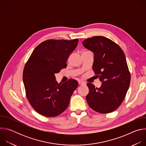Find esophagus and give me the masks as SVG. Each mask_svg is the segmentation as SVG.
Here are the masks:
<instances>
[{"instance_id":"obj_1","label":"esophagus","mask_w":146,"mask_h":146,"mask_svg":"<svg viewBox=\"0 0 146 146\" xmlns=\"http://www.w3.org/2000/svg\"><path fill=\"white\" fill-rule=\"evenodd\" d=\"M78 84L79 85L82 86V85H85L86 84V82H84V81H78Z\"/></svg>"}]
</instances>
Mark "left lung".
I'll use <instances>...</instances> for the list:
<instances>
[{
	"label": "left lung",
	"mask_w": 146,
	"mask_h": 146,
	"mask_svg": "<svg viewBox=\"0 0 146 146\" xmlns=\"http://www.w3.org/2000/svg\"><path fill=\"white\" fill-rule=\"evenodd\" d=\"M82 44L94 53L93 70L102 81L99 88L87 83V102L95 111L111 113L121 105L130 84L131 74L125 56L117 43L104 36L88 38Z\"/></svg>",
	"instance_id": "left-lung-1"
}]
</instances>
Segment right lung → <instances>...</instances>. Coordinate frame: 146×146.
<instances>
[{
    "label": "right lung",
    "mask_w": 146,
    "mask_h": 146,
    "mask_svg": "<svg viewBox=\"0 0 146 146\" xmlns=\"http://www.w3.org/2000/svg\"><path fill=\"white\" fill-rule=\"evenodd\" d=\"M78 41V38L44 41L35 48L27 62L23 71L26 96L40 114L56 117L68 107L78 82L71 78L58 84L55 74L67 66L66 61Z\"/></svg>",
    "instance_id": "obj_1"
}]
</instances>
